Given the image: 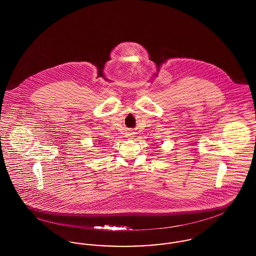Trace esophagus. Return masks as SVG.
Wrapping results in <instances>:
<instances>
[{
  "label": "esophagus",
  "instance_id": "obj_1",
  "mask_svg": "<svg viewBox=\"0 0 256 256\" xmlns=\"http://www.w3.org/2000/svg\"><path fill=\"white\" fill-rule=\"evenodd\" d=\"M132 135H134V134H132V132H130V134H128V138H132Z\"/></svg>",
  "mask_w": 256,
  "mask_h": 256
}]
</instances>
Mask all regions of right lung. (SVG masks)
<instances>
[{"label": "right lung", "instance_id": "1", "mask_svg": "<svg viewBox=\"0 0 256 256\" xmlns=\"http://www.w3.org/2000/svg\"><path fill=\"white\" fill-rule=\"evenodd\" d=\"M98 141H100V140H98Z\"/></svg>", "mask_w": 256, "mask_h": 256}]
</instances>
